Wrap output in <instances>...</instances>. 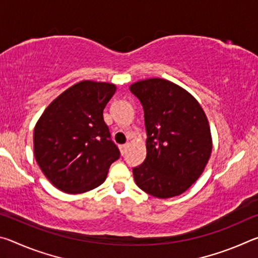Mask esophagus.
<instances>
[{
    "label": "esophagus",
    "instance_id": "1",
    "mask_svg": "<svg viewBox=\"0 0 258 258\" xmlns=\"http://www.w3.org/2000/svg\"><path fill=\"white\" fill-rule=\"evenodd\" d=\"M127 148H128V145L126 143V145H121L119 146V150H120V154L121 155H125L126 151H127Z\"/></svg>",
    "mask_w": 258,
    "mask_h": 258
}]
</instances>
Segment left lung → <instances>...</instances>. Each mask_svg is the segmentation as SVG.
Instances as JSON below:
<instances>
[{"label":"left lung","mask_w":258,"mask_h":258,"mask_svg":"<svg viewBox=\"0 0 258 258\" xmlns=\"http://www.w3.org/2000/svg\"><path fill=\"white\" fill-rule=\"evenodd\" d=\"M145 111L147 157L133 168L135 183L157 198L183 194L198 180L212 154L211 128L197 100L163 78L130 86Z\"/></svg>","instance_id":"left-lung-1"}]
</instances>
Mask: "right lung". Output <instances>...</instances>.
Segmentation results:
<instances>
[{
  "label": "right lung",
  "mask_w": 258,
  "mask_h": 258,
  "mask_svg": "<svg viewBox=\"0 0 258 258\" xmlns=\"http://www.w3.org/2000/svg\"><path fill=\"white\" fill-rule=\"evenodd\" d=\"M116 92L109 83L83 81L52 101L34 130V154L47 180L67 194L102 184L120 152L103 109Z\"/></svg>",
  "instance_id": "right-lung-1"
}]
</instances>
